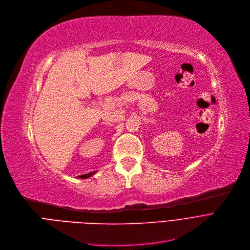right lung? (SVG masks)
Listing matches in <instances>:
<instances>
[{"mask_svg":"<svg viewBox=\"0 0 250 250\" xmlns=\"http://www.w3.org/2000/svg\"><path fill=\"white\" fill-rule=\"evenodd\" d=\"M97 173V171H93V172H91V173H88V174H84V175H81V176H79V178H82V179H86V178H89V177H91L92 175H94Z\"/></svg>","mask_w":250,"mask_h":250,"instance_id":"1","label":"right lung"}]
</instances>
